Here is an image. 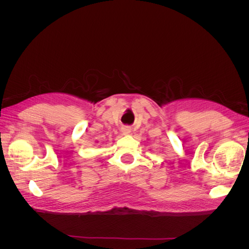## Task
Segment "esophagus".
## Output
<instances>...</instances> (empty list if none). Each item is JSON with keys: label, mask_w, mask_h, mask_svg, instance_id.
Segmentation results:
<instances>
[{"label": "esophagus", "mask_w": 249, "mask_h": 249, "mask_svg": "<svg viewBox=\"0 0 249 249\" xmlns=\"http://www.w3.org/2000/svg\"><path fill=\"white\" fill-rule=\"evenodd\" d=\"M122 131H123V133H124V135L130 134V132H131V130H130V127H129V126H124Z\"/></svg>", "instance_id": "esophagus-1"}]
</instances>
